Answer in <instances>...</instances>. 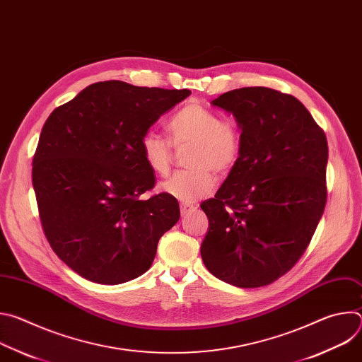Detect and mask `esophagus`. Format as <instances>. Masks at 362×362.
Instances as JSON below:
<instances>
[{"label":"esophagus","mask_w":362,"mask_h":362,"mask_svg":"<svg viewBox=\"0 0 362 362\" xmlns=\"http://www.w3.org/2000/svg\"><path fill=\"white\" fill-rule=\"evenodd\" d=\"M197 206L194 204H190V203H182L180 204V212H182V216H186L189 214H192L193 211H196Z\"/></svg>","instance_id":"esophagus-1"}]
</instances>
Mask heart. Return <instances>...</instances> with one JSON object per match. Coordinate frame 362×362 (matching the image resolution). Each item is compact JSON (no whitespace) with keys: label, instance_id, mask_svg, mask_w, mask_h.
<instances>
[{"label":"heart","instance_id":"b5f03b06","mask_svg":"<svg viewBox=\"0 0 362 362\" xmlns=\"http://www.w3.org/2000/svg\"><path fill=\"white\" fill-rule=\"evenodd\" d=\"M170 141L156 132H147L140 140L141 158L159 176L168 175L172 163V145L192 144L187 166L160 183V190L183 203L208 196L216 186L215 173L229 172L239 159L240 136L232 123L196 103L177 110L168 123Z\"/></svg>","mask_w":362,"mask_h":362}]
</instances>
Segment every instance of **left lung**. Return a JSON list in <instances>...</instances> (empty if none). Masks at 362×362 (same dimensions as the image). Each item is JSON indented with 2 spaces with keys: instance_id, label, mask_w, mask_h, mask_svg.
Here are the masks:
<instances>
[{
  "instance_id": "8db88e82",
  "label": "left lung",
  "mask_w": 362,
  "mask_h": 362,
  "mask_svg": "<svg viewBox=\"0 0 362 362\" xmlns=\"http://www.w3.org/2000/svg\"><path fill=\"white\" fill-rule=\"evenodd\" d=\"M240 130V154L215 199L200 255L218 279L239 288L269 285L302 256L327 203L328 143L293 95L243 87L215 98Z\"/></svg>"
}]
</instances>
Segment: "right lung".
<instances>
[{
  "label": "right lung",
  "instance_id": "1",
  "mask_svg": "<svg viewBox=\"0 0 362 362\" xmlns=\"http://www.w3.org/2000/svg\"><path fill=\"white\" fill-rule=\"evenodd\" d=\"M190 93L100 81L47 119L33 186L47 240L80 276L119 285L143 275L162 235L177 223L175 197L140 199L154 186L140 140Z\"/></svg>",
  "mask_w": 362,
  "mask_h": 362
}]
</instances>
